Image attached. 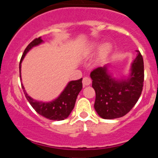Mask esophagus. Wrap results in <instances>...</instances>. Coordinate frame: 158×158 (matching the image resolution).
I'll return each instance as SVG.
<instances>
[{"label":"esophagus","mask_w":158,"mask_h":158,"mask_svg":"<svg viewBox=\"0 0 158 158\" xmlns=\"http://www.w3.org/2000/svg\"><path fill=\"white\" fill-rule=\"evenodd\" d=\"M90 83H91V79H90V77H85L83 78V80H82V84L84 86L85 85H90Z\"/></svg>","instance_id":"esophagus-1"}]
</instances>
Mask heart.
Returning a JSON list of instances; mask_svg holds the SVG:
<instances>
[{"label": "heart", "mask_w": 158, "mask_h": 158, "mask_svg": "<svg viewBox=\"0 0 158 158\" xmlns=\"http://www.w3.org/2000/svg\"><path fill=\"white\" fill-rule=\"evenodd\" d=\"M99 44H94L93 46H91L90 48L88 49V52H92L93 50H95V49H97L99 48ZM110 50V45L109 44H108V43H106V44H105L104 45L102 46V49H101V56H106L107 54L108 53Z\"/></svg>", "instance_id": "heart-1"}]
</instances>
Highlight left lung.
Returning <instances> with one entry per match:
<instances>
[{
	"label": "left lung",
	"mask_w": 158,
	"mask_h": 158,
	"mask_svg": "<svg viewBox=\"0 0 158 158\" xmlns=\"http://www.w3.org/2000/svg\"><path fill=\"white\" fill-rule=\"evenodd\" d=\"M131 64L127 77L116 79L109 72V64L94 69L90 73L92 87L96 92L94 108L103 119L125 116L138 101L144 81L143 56L139 51Z\"/></svg>",
	"instance_id": "left-lung-1"
}]
</instances>
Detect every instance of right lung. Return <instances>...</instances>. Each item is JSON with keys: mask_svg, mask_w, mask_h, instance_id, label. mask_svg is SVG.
Returning <instances> with one entry per match:
<instances>
[{"mask_svg": "<svg viewBox=\"0 0 158 158\" xmlns=\"http://www.w3.org/2000/svg\"><path fill=\"white\" fill-rule=\"evenodd\" d=\"M43 42H44L43 40L41 39V37H39L38 39H34L25 49L19 64L20 79H21V62H22L23 59H24L25 56L32 48L38 46ZM81 81H82V78L80 79H78V80L69 81L64 89L63 90V91L60 94V95L56 99L50 101V102H41V101H37L32 99L31 97H30L27 94L23 84H21V87H22L23 93L25 94L27 99L38 114L44 117L45 118L51 119V120L60 121L68 118V116L71 113L72 110L73 109L78 94L82 88Z\"/></svg>", "mask_w": 158, "mask_h": 158, "instance_id": "obj_1", "label": "right lung"}]
</instances>
